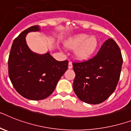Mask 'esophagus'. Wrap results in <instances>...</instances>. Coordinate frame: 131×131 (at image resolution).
I'll list each match as a JSON object with an SVG mask.
<instances>
[{
  "label": "esophagus",
  "instance_id": "1",
  "mask_svg": "<svg viewBox=\"0 0 131 131\" xmlns=\"http://www.w3.org/2000/svg\"><path fill=\"white\" fill-rule=\"evenodd\" d=\"M68 68H69V69H71L73 68V64H72V63H71V62H69V66H68Z\"/></svg>",
  "mask_w": 131,
  "mask_h": 131
}]
</instances>
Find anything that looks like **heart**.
Wrapping results in <instances>:
<instances>
[{
    "label": "heart",
    "mask_w": 131,
    "mask_h": 131,
    "mask_svg": "<svg viewBox=\"0 0 131 131\" xmlns=\"http://www.w3.org/2000/svg\"><path fill=\"white\" fill-rule=\"evenodd\" d=\"M98 40L95 36H90L85 34H80L65 41V46L68 48L76 49L75 54L80 60H87L94 54L98 47Z\"/></svg>",
    "instance_id": "b5f03b06"
}]
</instances>
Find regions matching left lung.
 <instances>
[{
    "instance_id": "left-lung-1",
    "label": "left lung",
    "mask_w": 131,
    "mask_h": 131,
    "mask_svg": "<svg viewBox=\"0 0 131 131\" xmlns=\"http://www.w3.org/2000/svg\"><path fill=\"white\" fill-rule=\"evenodd\" d=\"M123 62L120 48L110 38L93 58L73 63L76 75L73 87L77 96L91 104H100L107 100L117 86Z\"/></svg>"
}]
</instances>
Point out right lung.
<instances>
[{
	"label": "right lung",
	"instance_id": "right-lung-1",
	"mask_svg": "<svg viewBox=\"0 0 131 131\" xmlns=\"http://www.w3.org/2000/svg\"><path fill=\"white\" fill-rule=\"evenodd\" d=\"M40 31V26L34 25L21 33L14 40L8 60L13 85L20 95L31 100H41L50 95L69 64L67 60H56L49 52L39 54L31 50L26 36Z\"/></svg>",
	"mask_w": 131,
	"mask_h": 131
}]
</instances>
